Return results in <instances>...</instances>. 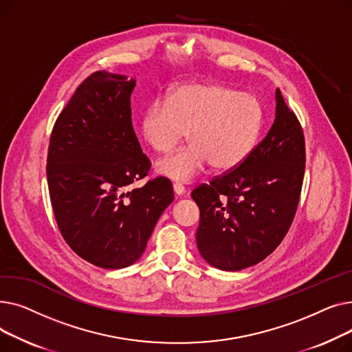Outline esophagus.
I'll use <instances>...</instances> for the list:
<instances>
[{
  "label": "esophagus",
  "mask_w": 352,
  "mask_h": 352,
  "mask_svg": "<svg viewBox=\"0 0 352 352\" xmlns=\"http://www.w3.org/2000/svg\"><path fill=\"white\" fill-rule=\"evenodd\" d=\"M173 188H174V192H175L177 195H182V194H186V187H184L182 184H179V182H175L174 186H173Z\"/></svg>",
  "instance_id": "1"
}]
</instances>
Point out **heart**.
Returning <instances> with one entry per match:
<instances>
[{"label":"heart","mask_w":352,"mask_h":352,"mask_svg":"<svg viewBox=\"0 0 352 352\" xmlns=\"http://www.w3.org/2000/svg\"><path fill=\"white\" fill-rule=\"evenodd\" d=\"M264 113L252 94L217 82L191 81L157 98L140 118V133L151 150L166 153L187 137L190 144L155 162V173L188 182L211 164L230 171L252 153L261 134Z\"/></svg>","instance_id":"obj_1"}]
</instances>
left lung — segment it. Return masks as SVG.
<instances>
[{
	"instance_id": "1",
	"label": "left lung",
	"mask_w": 352,
	"mask_h": 352,
	"mask_svg": "<svg viewBox=\"0 0 352 352\" xmlns=\"http://www.w3.org/2000/svg\"><path fill=\"white\" fill-rule=\"evenodd\" d=\"M275 120L267 137L236 168L197 187V247L223 271L255 265L281 244L298 207L305 141L298 118L275 91Z\"/></svg>"
}]
</instances>
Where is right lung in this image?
I'll return each instance as SVG.
<instances>
[{
  "instance_id": "right-lung-1",
  "label": "right lung",
  "mask_w": 352,
  "mask_h": 352,
  "mask_svg": "<svg viewBox=\"0 0 352 352\" xmlns=\"http://www.w3.org/2000/svg\"><path fill=\"white\" fill-rule=\"evenodd\" d=\"M134 87L120 74H91L55 121L48 146V190L61 235L82 260L105 270L140 260L174 199L164 177L126 191L151 166L133 128Z\"/></svg>"
}]
</instances>
